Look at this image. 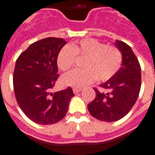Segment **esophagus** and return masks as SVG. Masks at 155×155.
I'll use <instances>...</instances> for the list:
<instances>
[{
	"mask_svg": "<svg viewBox=\"0 0 155 155\" xmlns=\"http://www.w3.org/2000/svg\"><path fill=\"white\" fill-rule=\"evenodd\" d=\"M81 90H82L81 88H73V92H74V93H75V94H77V93H79Z\"/></svg>",
	"mask_w": 155,
	"mask_h": 155,
	"instance_id": "obj_1",
	"label": "esophagus"
}]
</instances>
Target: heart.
Wrapping results in <instances>:
<instances>
[{
  "label": "heart",
  "instance_id": "1",
  "mask_svg": "<svg viewBox=\"0 0 155 155\" xmlns=\"http://www.w3.org/2000/svg\"><path fill=\"white\" fill-rule=\"evenodd\" d=\"M77 58H84V69L72 71L63 75V84L83 88L97 80L107 81L120 71L123 54L114 45H106L95 39H84L71 45L62 47L57 58L60 70L67 71L75 65Z\"/></svg>",
  "mask_w": 155,
  "mask_h": 155
}]
</instances>
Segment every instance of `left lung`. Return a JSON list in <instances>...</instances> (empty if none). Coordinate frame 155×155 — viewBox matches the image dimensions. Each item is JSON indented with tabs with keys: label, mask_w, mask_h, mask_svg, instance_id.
<instances>
[{
	"label": "left lung",
	"mask_w": 155,
	"mask_h": 155,
	"mask_svg": "<svg viewBox=\"0 0 155 155\" xmlns=\"http://www.w3.org/2000/svg\"><path fill=\"white\" fill-rule=\"evenodd\" d=\"M115 46L123 54L122 67L111 79L100 85L103 90L94 88L96 97L88 105L91 115L105 122L124 118L134 106L140 90L141 73L137 58L124 42L116 41Z\"/></svg>",
	"instance_id": "left-lung-1"
}]
</instances>
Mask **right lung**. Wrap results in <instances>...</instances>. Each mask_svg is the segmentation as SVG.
I'll return each mask as SVG.
<instances>
[{
  "mask_svg": "<svg viewBox=\"0 0 155 155\" xmlns=\"http://www.w3.org/2000/svg\"><path fill=\"white\" fill-rule=\"evenodd\" d=\"M67 42L48 37L31 44L18 58L13 75L18 106L31 121L48 125L58 123L67 114L72 88L52 93L59 77L57 58Z\"/></svg>",
  "mask_w": 155,
  "mask_h": 155,
  "instance_id": "1",
  "label": "right lung"
}]
</instances>
